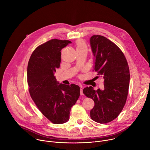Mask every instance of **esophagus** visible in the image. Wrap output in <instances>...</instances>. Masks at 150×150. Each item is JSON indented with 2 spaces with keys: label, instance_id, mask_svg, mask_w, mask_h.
Returning <instances> with one entry per match:
<instances>
[{
  "label": "esophagus",
  "instance_id": "esophagus-1",
  "mask_svg": "<svg viewBox=\"0 0 150 150\" xmlns=\"http://www.w3.org/2000/svg\"><path fill=\"white\" fill-rule=\"evenodd\" d=\"M80 94H81V96L83 95V92H82V88L80 89Z\"/></svg>",
  "mask_w": 150,
  "mask_h": 150
}]
</instances>
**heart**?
<instances>
[{"label": "heart", "instance_id": "b5f03b06", "mask_svg": "<svg viewBox=\"0 0 150 150\" xmlns=\"http://www.w3.org/2000/svg\"><path fill=\"white\" fill-rule=\"evenodd\" d=\"M87 49L86 45L85 42L82 40H78L76 42V50L77 49Z\"/></svg>", "mask_w": 150, "mask_h": 150}]
</instances>
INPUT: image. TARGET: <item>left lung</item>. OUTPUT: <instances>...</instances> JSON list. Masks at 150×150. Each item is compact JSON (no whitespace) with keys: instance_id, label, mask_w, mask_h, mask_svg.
I'll return each mask as SVG.
<instances>
[{"instance_id":"1","label":"left lung","mask_w":150,"mask_h":150,"mask_svg":"<svg viewBox=\"0 0 150 150\" xmlns=\"http://www.w3.org/2000/svg\"><path fill=\"white\" fill-rule=\"evenodd\" d=\"M96 72L104 79V88L95 90L91 86L83 93L94 101L91 118L100 123L116 119L125 104L129 86L130 74L127 60L121 50L102 35H93L90 40Z\"/></svg>"}]
</instances>
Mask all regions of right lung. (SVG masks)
Wrapping results in <instances>:
<instances>
[{"label": "right lung", "instance_id": "right-lung-1", "mask_svg": "<svg viewBox=\"0 0 150 150\" xmlns=\"http://www.w3.org/2000/svg\"><path fill=\"white\" fill-rule=\"evenodd\" d=\"M71 42L69 40H49L34 50L28 64L30 96L40 111L55 124L69 120L71 108L80 95L78 85L60 83L54 75L60 67L61 50Z\"/></svg>", "mask_w": 150, "mask_h": 150}]
</instances>
